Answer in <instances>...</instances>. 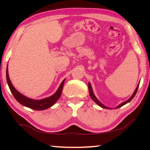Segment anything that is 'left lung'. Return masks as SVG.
<instances>
[{"label": "left lung", "instance_id": "8db88e82", "mask_svg": "<svg viewBox=\"0 0 150 150\" xmlns=\"http://www.w3.org/2000/svg\"><path fill=\"white\" fill-rule=\"evenodd\" d=\"M89 95H90V97L91 98V99L93 100L94 102H96V104H98V105H99L100 106H101L102 108H109L108 107H107V106H104V104H102L101 102H100L99 100H98L97 98H96V96H95V95H94L93 94V90H92V88H91V84L90 83H89ZM139 85H138V86H137V88H136V89H135V91H134V93H133V94H132V96H131L130 97V99H128V100H127V101H126V102H123V103H122L121 104H120V105H119L117 107V108H120V107H122V106H124V105H125V104H127L128 103V102H130L131 100H132V99H133V98L135 96V95H136V93H137V90H138V88H139Z\"/></svg>", "mask_w": 150, "mask_h": 150}]
</instances>
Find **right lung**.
I'll use <instances>...</instances> for the list:
<instances>
[{
  "label": "right lung",
  "instance_id": "1",
  "mask_svg": "<svg viewBox=\"0 0 150 150\" xmlns=\"http://www.w3.org/2000/svg\"><path fill=\"white\" fill-rule=\"evenodd\" d=\"M6 77H7V81L8 85H9L10 91H11V93L14 96V98H15V99L17 100L19 103L21 104L22 105L37 110H45L46 109V108L51 107L52 105H54L55 102L59 100V98H60L61 93H62L63 85H64L65 82V80L63 81V82L61 84L60 87H59L58 90H57L56 93H55L54 95L50 96V97L44 98V99L36 100L26 98V96L22 95V94L20 93V92H18L17 90L13 87V86L11 84V81H10L9 79V74H8L7 67V71H6Z\"/></svg>",
  "mask_w": 150,
  "mask_h": 150
}]
</instances>
